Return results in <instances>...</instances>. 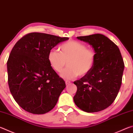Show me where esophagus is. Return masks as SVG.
Returning a JSON list of instances; mask_svg holds the SVG:
<instances>
[{
    "label": "esophagus",
    "instance_id": "1",
    "mask_svg": "<svg viewBox=\"0 0 133 133\" xmlns=\"http://www.w3.org/2000/svg\"><path fill=\"white\" fill-rule=\"evenodd\" d=\"M65 83H66V85H68V84H70V81H68V80H66V81H65Z\"/></svg>",
    "mask_w": 133,
    "mask_h": 133
}]
</instances>
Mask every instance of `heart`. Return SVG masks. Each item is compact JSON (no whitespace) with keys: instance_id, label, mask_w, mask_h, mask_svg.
Instances as JSON below:
<instances>
[{"instance_id":"b5f03b06","label":"heart","mask_w":133,"mask_h":133,"mask_svg":"<svg viewBox=\"0 0 133 133\" xmlns=\"http://www.w3.org/2000/svg\"><path fill=\"white\" fill-rule=\"evenodd\" d=\"M60 51L52 49L49 51L48 60L51 67L60 73L66 66L68 67L62 72L61 76L65 79H73L84 76L90 71L96 61L94 50L87 49L83 43L76 40H70L59 47Z\"/></svg>"}]
</instances>
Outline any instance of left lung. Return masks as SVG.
<instances>
[{"label":"left lung","instance_id":"left-lung-1","mask_svg":"<svg viewBox=\"0 0 133 133\" xmlns=\"http://www.w3.org/2000/svg\"><path fill=\"white\" fill-rule=\"evenodd\" d=\"M94 48L96 61L89 73L74 82L77 91L73 99L83 111L94 112L109 107L120 90L124 63L117 46L101 34L77 37Z\"/></svg>","mask_w":133,"mask_h":133}]
</instances>
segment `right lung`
<instances>
[{
  "instance_id": "1",
  "label": "right lung",
  "mask_w": 133,
  "mask_h": 133,
  "mask_svg": "<svg viewBox=\"0 0 133 133\" xmlns=\"http://www.w3.org/2000/svg\"><path fill=\"white\" fill-rule=\"evenodd\" d=\"M68 37L30 33L13 47L7 62L8 84L16 103L35 114L50 111L66 84L50 66L49 51Z\"/></svg>"
}]
</instances>
